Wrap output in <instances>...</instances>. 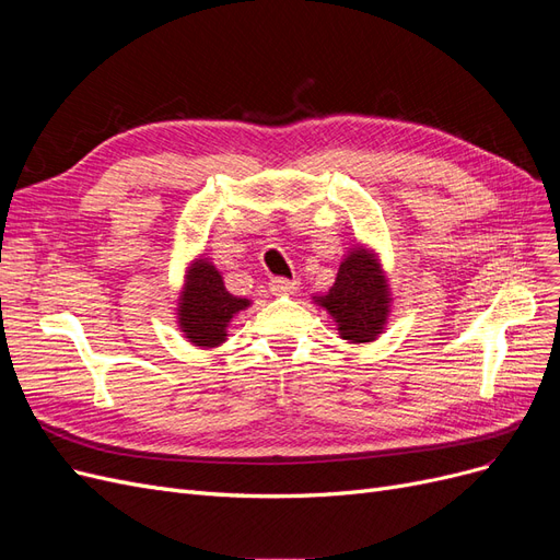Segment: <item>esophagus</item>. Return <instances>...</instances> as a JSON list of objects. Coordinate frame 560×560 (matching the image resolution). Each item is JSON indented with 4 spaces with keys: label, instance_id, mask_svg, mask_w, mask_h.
<instances>
[{
    "label": "esophagus",
    "instance_id": "esophagus-1",
    "mask_svg": "<svg viewBox=\"0 0 560 560\" xmlns=\"http://www.w3.org/2000/svg\"><path fill=\"white\" fill-rule=\"evenodd\" d=\"M299 290V282L290 278H273L270 280V292L273 294H294Z\"/></svg>",
    "mask_w": 560,
    "mask_h": 560
}]
</instances>
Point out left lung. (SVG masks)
Masks as SVG:
<instances>
[{
  "label": "left lung",
  "instance_id": "left-lung-1",
  "mask_svg": "<svg viewBox=\"0 0 560 560\" xmlns=\"http://www.w3.org/2000/svg\"><path fill=\"white\" fill-rule=\"evenodd\" d=\"M334 317L338 334L350 343H371L383 334L393 294L378 261L369 247H352L338 266L336 282L325 296H313Z\"/></svg>",
  "mask_w": 560,
  "mask_h": 560
}]
</instances>
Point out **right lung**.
I'll list each match as a JSON object with an SVG mask.
<instances>
[{
    "instance_id": "1",
    "label": "right lung",
    "mask_w": 560,
    "mask_h": 560,
    "mask_svg": "<svg viewBox=\"0 0 560 560\" xmlns=\"http://www.w3.org/2000/svg\"><path fill=\"white\" fill-rule=\"evenodd\" d=\"M249 306L247 299L226 292L224 278L210 259H196L186 268L177 299V322L194 346L217 348L226 341V327Z\"/></svg>"
}]
</instances>
